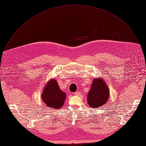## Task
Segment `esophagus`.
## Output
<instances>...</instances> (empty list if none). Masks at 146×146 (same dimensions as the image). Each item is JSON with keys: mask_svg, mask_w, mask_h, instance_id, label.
I'll return each instance as SVG.
<instances>
[{"mask_svg": "<svg viewBox=\"0 0 146 146\" xmlns=\"http://www.w3.org/2000/svg\"><path fill=\"white\" fill-rule=\"evenodd\" d=\"M74 95H80V92H76L74 93Z\"/></svg>", "mask_w": 146, "mask_h": 146, "instance_id": "obj_1", "label": "esophagus"}]
</instances>
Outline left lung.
Returning <instances> with one entry per match:
<instances>
[{
	"label": "left lung",
	"instance_id": "left-lung-1",
	"mask_svg": "<svg viewBox=\"0 0 146 146\" xmlns=\"http://www.w3.org/2000/svg\"><path fill=\"white\" fill-rule=\"evenodd\" d=\"M109 89L104 80L101 78L95 79L88 95L89 106L95 108L104 105L109 98Z\"/></svg>",
	"mask_w": 146,
	"mask_h": 146
}]
</instances>
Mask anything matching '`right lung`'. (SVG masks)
<instances>
[{"instance_id": "1", "label": "right lung", "mask_w": 146, "mask_h": 146, "mask_svg": "<svg viewBox=\"0 0 146 146\" xmlns=\"http://www.w3.org/2000/svg\"><path fill=\"white\" fill-rule=\"evenodd\" d=\"M66 94L61 91L55 79H51L45 85L41 98L48 107L60 109L62 107L66 99Z\"/></svg>"}]
</instances>
